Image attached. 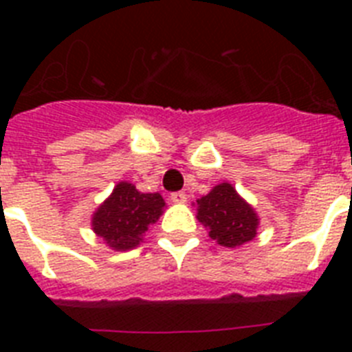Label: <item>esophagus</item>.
<instances>
[{
    "label": "esophagus",
    "instance_id": "esophagus-1",
    "mask_svg": "<svg viewBox=\"0 0 352 352\" xmlns=\"http://www.w3.org/2000/svg\"><path fill=\"white\" fill-rule=\"evenodd\" d=\"M170 201H173V203H178V204H185L186 194L185 192H174V194H170Z\"/></svg>",
    "mask_w": 352,
    "mask_h": 352
}]
</instances>
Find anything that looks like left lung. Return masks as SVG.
<instances>
[{
	"label": "left lung",
	"instance_id": "obj_1",
	"mask_svg": "<svg viewBox=\"0 0 352 352\" xmlns=\"http://www.w3.org/2000/svg\"><path fill=\"white\" fill-rule=\"evenodd\" d=\"M197 220L217 243L236 248L256 238L261 219L234 186L223 182L197 199Z\"/></svg>",
	"mask_w": 352,
	"mask_h": 352
}]
</instances>
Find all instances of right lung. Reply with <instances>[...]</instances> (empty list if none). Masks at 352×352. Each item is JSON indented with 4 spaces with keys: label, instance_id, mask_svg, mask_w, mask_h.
<instances>
[{
    "label": "right lung",
    "instance_id": "right-lung-1",
    "mask_svg": "<svg viewBox=\"0 0 352 352\" xmlns=\"http://www.w3.org/2000/svg\"><path fill=\"white\" fill-rule=\"evenodd\" d=\"M166 201L158 192L144 194L129 182H120L91 217V229L116 252L132 250L164 213Z\"/></svg>",
    "mask_w": 352,
    "mask_h": 352
}]
</instances>
